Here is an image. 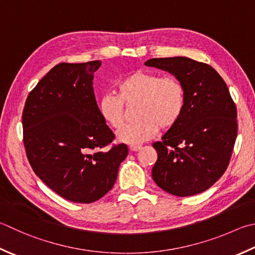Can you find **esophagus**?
Instances as JSON below:
<instances>
[{
  "mask_svg": "<svg viewBox=\"0 0 255 255\" xmlns=\"http://www.w3.org/2000/svg\"><path fill=\"white\" fill-rule=\"evenodd\" d=\"M141 149L140 144H134V146H129V150L130 151H138Z\"/></svg>",
  "mask_w": 255,
  "mask_h": 255,
  "instance_id": "obj_1",
  "label": "esophagus"
}]
</instances>
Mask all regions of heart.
Here are the masks:
<instances>
[{
    "instance_id": "b5f03b06",
    "label": "heart",
    "mask_w": 255,
    "mask_h": 255,
    "mask_svg": "<svg viewBox=\"0 0 255 255\" xmlns=\"http://www.w3.org/2000/svg\"><path fill=\"white\" fill-rule=\"evenodd\" d=\"M134 108L137 121L118 132V140L134 144L149 140L159 129L168 130L180 121L186 108L187 92L176 76H161L157 73L138 71L119 82L115 94L99 98L98 112L103 121L114 130L127 121L126 106Z\"/></svg>"
}]
</instances>
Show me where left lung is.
<instances>
[{"label": "left lung", "instance_id": "obj_1", "mask_svg": "<svg viewBox=\"0 0 255 255\" xmlns=\"http://www.w3.org/2000/svg\"><path fill=\"white\" fill-rule=\"evenodd\" d=\"M144 65L171 73L187 92L180 121L152 144L158 153L153 181L177 197L206 191L227 170L238 134L227 84L210 65L188 57L151 58Z\"/></svg>", "mask_w": 255, "mask_h": 255}]
</instances>
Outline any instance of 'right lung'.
Returning a JSON list of instances; mask_svg holds the SVG:
<instances>
[{"mask_svg":"<svg viewBox=\"0 0 255 255\" xmlns=\"http://www.w3.org/2000/svg\"><path fill=\"white\" fill-rule=\"evenodd\" d=\"M99 61L54 66L25 102L23 142L35 174L58 196L76 203L99 200L114 187L126 144L98 112L93 89Z\"/></svg>","mask_w":255,"mask_h":255,"instance_id":"obj_1","label":"right lung"}]
</instances>
